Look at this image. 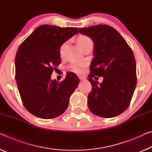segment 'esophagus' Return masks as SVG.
Segmentation results:
<instances>
[{"label":"esophagus","mask_w":152,"mask_h":152,"mask_svg":"<svg viewBox=\"0 0 152 152\" xmlns=\"http://www.w3.org/2000/svg\"><path fill=\"white\" fill-rule=\"evenodd\" d=\"M78 78H79V79H80V80H85V77H83V76H78Z\"/></svg>","instance_id":"esophagus-1"}]
</instances>
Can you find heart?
Segmentation results:
<instances>
[{
	"mask_svg": "<svg viewBox=\"0 0 152 152\" xmlns=\"http://www.w3.org/2000/svg\"><path fill=\"white\" fill-rule=\"evenodd\" d=\"M90 40H91L90 38H89L88 37H86V36L82 35V36H80V37H78V38H77V44H78V45L80 48L83 47V46L85 45L86 42ZM64 46L65 45L62 46L61 47V49H60V53H61V54L62 53V50L64 49ZM85 66H86V64L85 63H83V62H75V63L72 64L69 67H70L71 69L73 72H76L77 74H81L83 73L84 70H85Z\"/></svg>",
	"mask_w": 152,
	"mask_h": 152,
	"instance_id": "b5f03b06",
	"label": "heart"
}]
</instances>
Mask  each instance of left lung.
Returning a JSON list of instances; mask_svg holds the SVG:
<instances>
[{"label": "left lung", "mask_w": 152, "mask_h": 152, "mask_svg": "<svg viewBox=\"0 0 152 152\" xmlns=\"http://www.w3.org/2000/svg\"><path fill=\"white\" fill-rule=\"evenodd\" d=\"M78 29L79 32L88 36L94 42V58L88 75L92 85L88 95L89 110L102 118L116 116L129 107L136 87L133 52L120 33L110 26ZM95 75L104 77L102 83L93 80Z\"/></svg>", "instance_id": "left-lung-1"}]
</instances>
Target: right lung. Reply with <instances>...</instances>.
Segmentation results:
<instances>
[{
  "mask_svg": "<svg viewBox=\"0 0 152 152\" xmlns=\"http://www.w3.org/2000/svg\"><path fill=\"white\" fill-rule=\"evenodd\" d=\"M78 33L77 28L40 26L21 43L15 59V80L26 109L37 117L51 119L64 113L80 80L73 72L58 83L50 76L61 64L60 48Z\"/></svg>",
  "mask_w": 152,
  "mask_h": 152,
  "instance_id": "add662e5",
  "label": "right lung"
}]
</instances>
